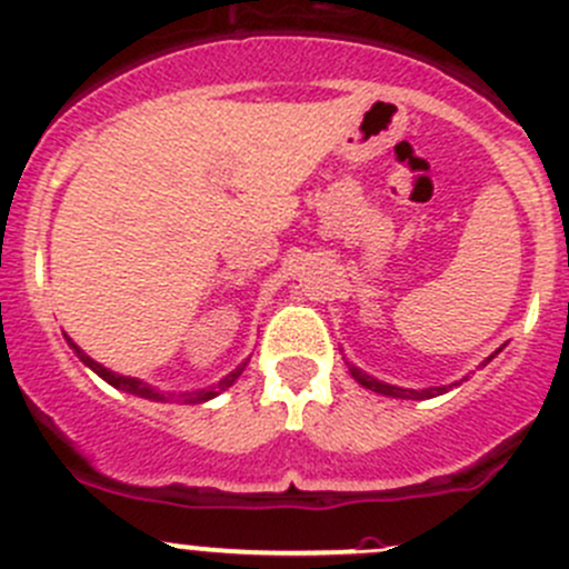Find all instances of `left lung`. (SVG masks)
Here are the masks:
<instances>
[{
    "instance_id": "left-lung-1",
    "label": "left lung",
    "mask_w": 569,
    "mask_h": 569,
    "mask_svg": "<svg viewBox=\"0 0 569 569\" xmlns=\"http://www.w3.org/2000/svg\"><path fill=\"white\" fill-rule=\"evenodd\" d=\"M498 352H501V349H498ZM492 358H496V355H490V358H487L485 363H490ZM485 363H481V366H485ZM347 366H349V363H347ZM349 375H352L355 380L360 382V386L369 388V391L382 393V396H396V399H432V396L446 393V391H449V388H451V386L427 388V391H412V388H396V386H388V382L375 380V377H371V375H366V371H360L358 366H349ZM455 386H457V382H455Z\"/></svg>"
}]
</instances>
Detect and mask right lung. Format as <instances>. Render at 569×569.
I'll return each instance as SVG.
<instances>
[{
  "label": "right lung",
  "instance_id": "right-lung-1",
  "mask_svg": "<svg viewBox=\"0 0 569 569\" xmlns=\"http://www.w3.org/2000/svg\"><path fill=\"white\" fill-rule=\"evenodd\" d=\"M66 341L71 343V349H77L79 360H82L84 366H90V369H93L96 375L101 377V380H107L109 386L120 388V391H126V393L142 396V399H153V401H170V399H178V401H183V405H200V401H209V399H214L217 393L226 391V388H231L233 382L239 380V375H242V371H244V366H248V360H244V363H239L237 369H233L231 375L222 377V380L217 382V386H211V388H198V391H183V393H178V396H176V393H162V391H157V388H151V386H148V382L137 380V377H120V375H114V371H109V369H104V366H101V363H96L93 358H88V355H84L82 349H79L77 343H73L71 338H68V336H66Z\"/></svg>",
  "mask_w": 569,
  "mask_h": 569
}]
</instances>
